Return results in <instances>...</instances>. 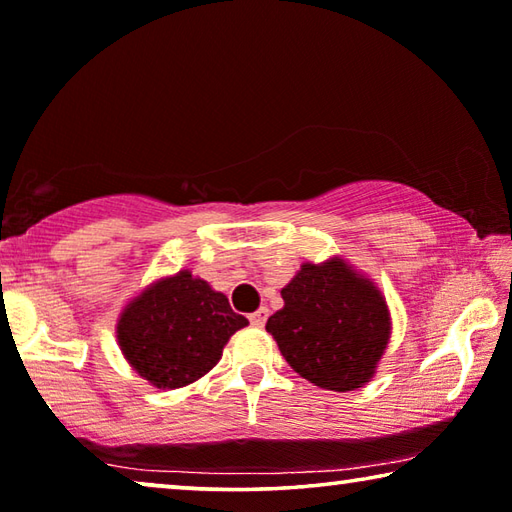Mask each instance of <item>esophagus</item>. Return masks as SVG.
I'll use <instances>...</instances> for the list:
<instances>
[{
	"label": "esophagus",
	"mask_w": 512,
	"mask_h": 512,
	"mask_svg": "<svg viewBox=\"0 0 512 512\" xmlns=\"http://www.w3.org/2000/svg\"><path fill=\"white\" fill-rule=\"evenodd\" d=\"M265 320H267V308H258L256 313L249 315V322L254 324V326H263Z\"/></svg>",
	"instance_id": "1"
}]
</instances>
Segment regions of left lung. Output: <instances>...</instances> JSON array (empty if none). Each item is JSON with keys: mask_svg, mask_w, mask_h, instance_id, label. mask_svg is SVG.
Wrapping results in <instances>:
<instances>
[{"mask_svg": "<svg viewBox=\"0 0 512 512\" xmlns=\"http://www.w3.org/2000/svg\"><path fill=\"white\" fill-rule=\"evenodd\" d=\"M281 297L286 304L265 329L292 370L335 392L372 379L390 338V315L370 281L333 258L301 265Z\"/></svg>", "mask_w": 512, "mask_h": 512, "instance_id": "8db88e82", "label": "left lung"}]
</instances>
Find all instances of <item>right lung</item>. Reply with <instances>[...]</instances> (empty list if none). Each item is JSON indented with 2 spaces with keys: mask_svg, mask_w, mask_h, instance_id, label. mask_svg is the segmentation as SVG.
Masks as SVG:
<instances>
[{
  "mask_svg": "<svg viewBox=\"0 0 512 512\" xmlns=\"http://www.w3.org/2000/svg\"><path fill=\"white\" fill-rule=\"evenodd\" d=\"M247 317L190 272L158 281L117 322V342L133 370L156 388H183L213 370Z\"/></svg>",
  "mask_w": 512,
  "mask_h": 512,
  "instance_id": "obj_1",
  "label": "right lung"
}]
</instances>
